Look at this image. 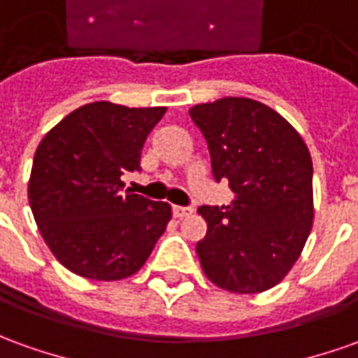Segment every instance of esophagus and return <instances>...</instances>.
I'll return each mask as SVG.
<instances>
[{"instance_id": "esophagus-1", "label": "esophagus", "mask_w": 358, "mask_h": 358, "mask_svg": "<svg viewBox=\"0 0 358 358\" xmlns=\"http://www.w3.org/2000/svg\"><path fill=\"white\" fill-rule=\"evenodd\" d=\"M193 214V210L191 208H187V206H173V216L175 218H185V216H191Z\"/></svg>"}]
</instances>
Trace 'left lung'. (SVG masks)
Returning a JSON list of instances; mask_svg holds the SVG:
<instances>
[{"label":"left lung","mask_w":358,"mask_h":358,"mask_svg":"<svg viewBox=\"0 0 358 358\" xmlns=\"http://www.w3.org/2000/svg\"><path fill=\"white\" fill-rule=\"evenodd\" d=\"M203 132L216 181L228 179L230 206H201L206 236L196 243L210 282L236 294L277 287L294 267L314 224L312 157L298 130L248 97L189 108Z\"/></svg>","instance_id":"left-lung-1"}]
</instances>
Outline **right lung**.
Listing matches in <instances>:
<instances>
[{"mask_svg": "<svg viewBox=\"0 0 358 358\" xmlns=\"http://www.w3.org/2000/svg\"><path fill=\"white\" fill-rule=\"evenodd\" d=\"M165 107L95 101L64 117L41 140L29 179V204L41 236L64 267L91 280L138 273L171 220V206L124 193L122 175Z\"/></svg>", "mask_w": 358, "mask_h": 358, "instance_id": "obj_1", "label": "right lung"}]
</instances>
